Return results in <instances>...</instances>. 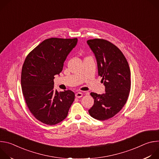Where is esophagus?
<instances>
[{
    "instance_id": "esophagus-1",
    "label": "esophagus",
    "mask_w": 159,
    "mask_h": 159,
    "mask_svg": "<svg viewBox=\"0 0 159 159\" xmlns=\"http://www.w3.org/2000/svg\"><path fill=\"white\" fill-rule=\"evenodd\" d=\"M82 96H83V94L82 93H80V92L77 93L75 94V97L77 98H80L82 97Z\"/></svg>"
}]
</instances>
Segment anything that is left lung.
<instances>
[{
  "instance_id": "1",
  "label": "left lung",
  "mask_w": 159,
  "mask_h": 159,
  "mask_svg": "<svg viewBox=\"0 0 159 159\" xmlns=\"http://www.w3.org/2000/svg\"><path fill=\"white\" fill-rule=\"evenodd\" d=\"M87 43L96 58L98 75L105 86L106 93H91L94 103L89 110V115L98 120H106L123 108L128 99L131 87L128 63L115 44L102 39H93Z\"/></svg>"
}]
</instances>
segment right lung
Here are the masks:
<instances>
[{
  "mask_svg": "<svg viewBox=\"0 0 159 159\" xmlns=\"http://www.w3.org/2000/svg\"><path fill=\"white\" fill-rule=\"evenodd\" d=\"M77 41V38L45 39L28 54L22 65L20 82L26 104L33 115L46 125L64 120L75 99L72 90H55L53 79L62 71Z\"/></svg>",
  "mask_w": 159,
  "mask_h": 159,
  "instance_id": "obj_1",
  "label": "right lung"
}]
</instances>
